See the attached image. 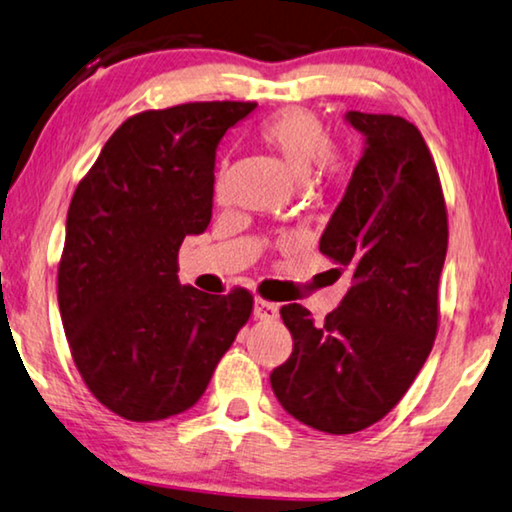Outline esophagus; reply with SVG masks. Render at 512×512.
<instances>
[{
	"mask_svg": "<svg viewBox=\"0 0 512 512\" xmlns=\"http://www.w3.org/2000/svg\"><path fill=\"white\" fill-rule=\"evenodd\" d=\"M254 316L258 321H274L279 316V307L274 302H268L263 298H256L254 302Z\"/></svg>",
	"mask_w": 512,
	"mask_h": 512,
	"instance_id": "obj_1",
	"label": "esophagus"
}]
</instances>
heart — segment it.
<instances>
[{
    "instance_id": "b5f03b06",
    "label": "heart",
    "mask_w": 512,
    "mask_h": 512,
    "mask_svg": "<svg viewBox=\"0 0 512 512\" xmlns=\"http://www.w3.org/2000/svg\"><path fill=\"white\" fill-rule=\"evenodd\" d=\"M256 140L272 150L298 180H305L311 168L318 166L323 177H342L346 161L332 150V136L321 117L307 108H284L258 124ZM226 168L221 166L214 177V194H224Z\"/></svg>"
}]
</instances>
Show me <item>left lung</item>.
I'll return each instance as SVG.
<instances>
[{
  "instance_id": "1",
  "label": "left lung",
  "mask_w": 512,
  "mask_h": 512,
  "mask_svg": "<svg viewBox=\"0 0 512 512\" xmlns=\"http://www.w3.org/2000/svg\"><path fill=\"white\" fill-rule=\"evenodd\" d=\"M346 120L367 147L318 249L353 286L323 323L281 307L293 353L270 374L279 404L328 434L379 422L416 381L439 330L448 249L439 170L416 124L358 110Z\"/></svg>"
}]
</instances>
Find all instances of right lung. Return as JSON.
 Wrapping results in <instances>:
<instances>
[{
	"label": "right lung",
	"instance_id": "1",
	"mask_svg": "<svg viewBox=\"0 0 512 512\" xmlns=\"http://www.w3.org/2000/svg\"><path fill=\"white\" fill-rule=\"evenodd\" d=\"M254 101H191L122 122L66 214L57 302L92 395L124 420L194 406L254 311V295L177 281L187 235L212 217L214 154Z\"/></svg>",
	"mask_w": 512,
	"mask_h": 512
}]
</instances>
